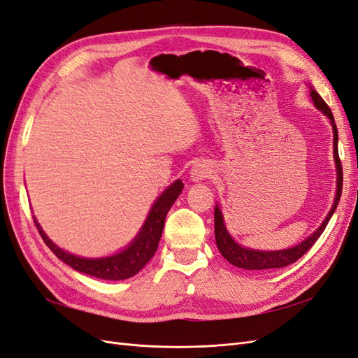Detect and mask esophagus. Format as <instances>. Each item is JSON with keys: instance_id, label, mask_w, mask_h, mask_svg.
<instances>
[{"instance_id": "34e87169", "label": "esophagus", "mask_w": 358, "mask_h": 358, "mask_svg": "<svg viewBox=\"0 0 358 358\" xmlns=\"http://www.w3.org/2000/svg\"><path fill=\"white\" fill-rule=\"evenodd\" d=\"M212 173H213L212 164L206 163V162H201V163H196L195 166L192 168L190 177L194 181H203V180H207V178L212 177Z\"/></svg>"}]
</instances>
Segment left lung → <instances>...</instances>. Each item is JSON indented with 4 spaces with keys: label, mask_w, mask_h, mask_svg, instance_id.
<instances>
[{
    "label": "left lung",
    "mask_w": 358,
    "mask_h": 358,
    "mask_svg": "<svg viewBox=\"0 0 358 358\" xmlns=\"http://www.w3.org/2000/svg\"><path fill=\"white\" fill-rule=\"evenodd\" d=\"M311 99H313L315 106L320 110V112L325 113L329 121L333 124V133H334V160H336V168H337V194L334 198V204L333 208L329 210L328 216L325 217V221L322 222L317 230L311 234L308 239L304 242H301L299 245L293 246L290 250H282V251H255V250H248V248H242L241 245H237L231 236L228 234L227 228L224 225V219L222 213L219 207L216 206L215 208V237H216V245L217 250L224 255V259L230 262L231 264L237 268L242 269H248V271H262V269H277V268H284L289 266V264L295 263L298 259H301L311 246L316 243V241L320 237V234L324 233L325 227L328 225L329 219H331L333 213L336 212L338 201H341L342 195V186H343V171H342V162L341 157H338V148H337V127L334 124V116L331 113V108L328 107V104L322 99L317 92L311 87Z\"/></svg>",
    "instance_id": "1"
}]
</instances>
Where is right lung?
Instances as JSON below:
<instances>
[{
    "label": "right lung",
    "mask_w": 358,
    "mask_h": 358,
    "mask_svg": "<svg viewBox=\"0 0 358 358\" xmlns=\"http://www.w3.org/2000/svg\"><path fill=\"white\" fill-rule=\"evenodd\" d=\"M181 189H182V182L177 180L173 185H171L166 190H164L160 195V198L155 201V204L152 206L139 236L136 237L128 248H125L122 252H119L116 255H112V257H106V259L77 257V255L63 251L59 248V246L54 245L48 239L47 234L42 231L39 224L36 221L34 224L38 227L39 234L42 236V239L45 243H47L48 248L57 255V259L65 262L72 269L92 275V277L103 278V280H125L139 272L145 264L152 259L155 251H157V246L163 233L164 219H166L171 206L176 203V199L181 194Z\"/></svg>",
    "instance_id": "obj_1"
}]
</instances>
